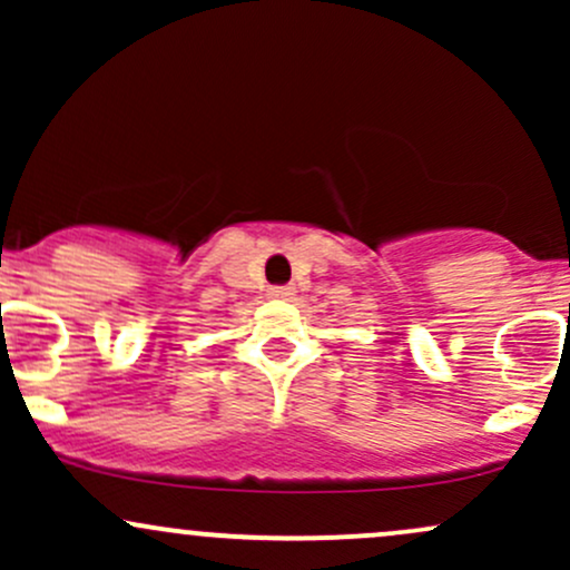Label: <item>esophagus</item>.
<instances>
[{"label": "esophagus", "instance_id": "obj_1", "mask_svg": "<svg viewBox=\"0 0 570 570\" xmlns=\"http://www.w3.org/2000/svg\"><path fill=\"white\" fill-rule=\"evenodd\" d=\"M292 292H294L292 286H273V289H271V297H276V299H286V297H289Z\"/></svg>", "mask_w": 570, "mask_h": 570}]
</instances>
